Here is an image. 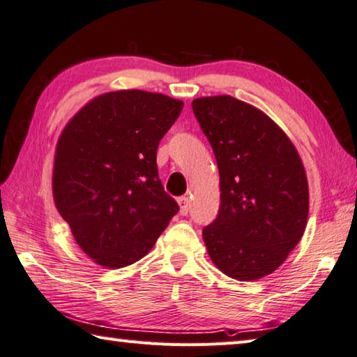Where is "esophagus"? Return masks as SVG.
<instances>
[{
	"label": "esophagus",
	"instance_id": "1",
	"mask_svg": "<svg viewBox=\"0 0 357 357\" xmlns=\"http://www.w3.org/2000/svg\"><path fill=\"white\" fill-rule=\"evenodd\" d=\"M178 203L181 206V211H179L181 215H187V213H189V209H190V199L187 197H181L178 199Z\"/></svg>",
	"mask_w": 357,
	"mask_h": 357
}]
</instances>
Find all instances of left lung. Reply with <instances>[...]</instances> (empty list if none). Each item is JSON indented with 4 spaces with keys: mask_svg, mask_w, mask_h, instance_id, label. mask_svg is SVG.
<instances>
[{
    "mask_svg": "<svg viewBox=\"0 0 357 357\" xmlns=\"http://www.w3.org/2000/svg\"><path fill=\"white\" fill-rule=\"evenodd\" d=\"M215 154L220 209L203 229L212 262L237 281L264 278L301 241L309 213L303 162L286 132L229 95L193 100Z\"/></svg>",
    "mask_w": 357,
    "mask_h": 357,
    "instance_id": "left-lung-1",
    "label": "left lung"
}]
</instances>
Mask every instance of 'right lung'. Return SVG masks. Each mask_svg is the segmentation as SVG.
I'll use <instances>...</instances> for the list:
<instances>
[{
	"label": "right lung",
	"mask_w": 357,
	"mask_h": 357,
	"mask_svg": "<svg viewBox=\"0 0 357 357\" xmlns=\"http://www.w3.org/2000/svg\"><path fill=\"white\" fill-rule=\"evenodd\" d=\"M184 102L144 90L96 96L56 146L53 195L76 243L121 268L150 252L179 206L164 190L156 153Z\"/></svg>",
	"instance_id": "right-lung-1"
}]
</instances>
